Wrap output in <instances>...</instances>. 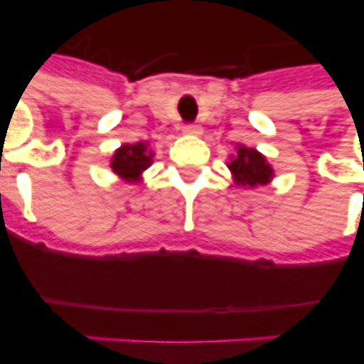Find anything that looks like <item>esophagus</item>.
I'll return each mask as SVG.
<instances>
[{
  "mask_svg": "<svg viewBox=\"0 0 364 364\" xmlns=\"http://www.w3.org/2000/svg\"><path fill=\"white\" fill-rule=\"evenodd\" d=\"M183 132H185V134H200V132H202V128H200L196 122H188V124L183 126Z\"/></svg>",
  "mask_w": 364,
  "mask_h": 364,
  "instance_id": "1",
  "label": "esophagus"
}]
</instances>
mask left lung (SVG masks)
<instances>
[{"label": "left lung", "mask_w": 364, "mask_h": 364, "mask_svg": "<svg viewBox=\"0 0 364 364\" xmlns=\"http://www.w3.org/2000/svg\"><path fill=\"white\" fill-rule=\"evenodd\" d=\"M228 168H230V171L236 177L238 185H243V187L264 185L272 177V168L266 164L264 156L257 153L255 149L240 147L238 156H234Z\"/></svg>", "instance_id": "left-lung-1"}]
</instances>
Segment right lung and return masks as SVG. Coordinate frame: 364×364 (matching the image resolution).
<instances>
[{
    "mask_svg": "<svg viewBox=\"0 0 364 364\" xmlns=\"http://www.w3.org/2000/svg\"><path fill=\"white\" fill-rule=\"evenodd\" d=\"M153 160V153L147 151L145 143H136V145H122L113 156L111 168L115 173L128 179L136 181L143 170H147Z\"/></svg>",
    "mask_w": 364,
    "mask_h": 364,
    "instance_id": "add662e5",
    "label": "right lung"
}]
</instances>
